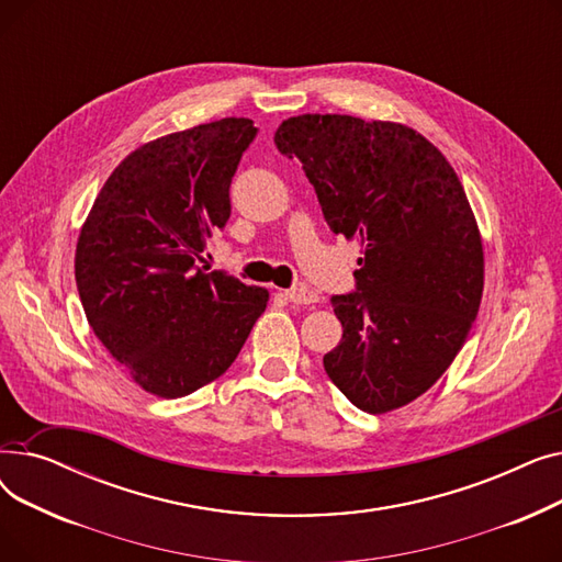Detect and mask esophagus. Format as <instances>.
Listing matches in <instances>:
<instances>
[{"label": "esophagus", "instance_id": "obj_1", "mask_svg": "<svg viewBox=\"0 0 562 562\" xmlns=\"http://www.w3.org/2000/svg\"><path fill=\"white\" fill-rule=\"evenodd\" d=\"M284 296H286V301L293 303V305H312V303L318 301L316 293L310 291V289H286Z\"/></svg>", "mask_w": 562, "mask_h": 562}]
</instances>
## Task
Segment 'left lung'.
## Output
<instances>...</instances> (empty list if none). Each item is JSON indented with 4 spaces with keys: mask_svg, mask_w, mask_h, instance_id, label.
<instances>
[{
    "mask_svg": "<svg viewBox=\"0 0 562 562\" xmlns=\"http://www.w3.org/2000/svg\"><path fill=\"white\" fill-rule=\"evenodd\" d=\"M276 145L303 164L323 218L358 239L356 291L333 296L341 341L323 367L382 415L428 392L462 348L483 296V244L456 170L398 123L339 113L284 121Z\"/></svg>",
    "mask_w": 562,
    "mask_h": 562,
    "instance_id": "1",
    "label": "left lung"
}]
</instances>
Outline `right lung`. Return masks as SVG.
Instances as JSON below:
<instances>
[{"instance_id": "obj_1", "label": "right lung", "mask_w": 562, "mask_h": 562, "mask_svg": "<svg viewBox=\"0 0 562 562\" xmlns=\"http://www.w3.org/2000/svg\"><path fill=\"white\" fill-rule=\"evenodd\" d=\"M257 136L248 117L140 145L104 182L75 255L88 323L138 387L180 398L229 369L269 303L263 286L198 266Z\"/></svg>"}]
</instances>
